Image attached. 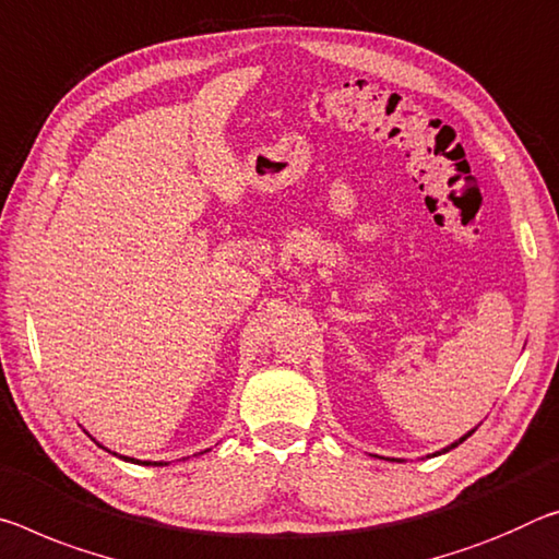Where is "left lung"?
Instances as JSON below:
<instances>
[{"mask_svg":"<svg viewBox=\"0 0 559 559\" xmlns=\"http://www.w3.org/2000/svg\"><path fill=\"white\" fill-rule=\"evenodd\" d=\"M471 436H473V430H471V432H467V436H465V438H471ZM465 438H460V440H457V442H453V445H450V448H457V445H460V442H463ZM450 448H445V453H448V450H450Z\"/></svg>","mask_w":559,"mask_h":559,"instance_id":"1","label":"left lung"}]
</instances>
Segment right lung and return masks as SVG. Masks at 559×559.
I'll return each instance as SVG.
<instances>
[{"mask_svg":"<svg viewBox=\"0 0 559 559\" xmlns=\"http://www.w3.org/2000/svg\"><path fill=\"white\" fill-rule=\"evenodd\" d=\"M123 460H131V463H139V460H134V457H123ZM144 465H164V463H148V460H146Z\"/></svg>","mask_w":559,"mask_h":559,"instance_id":"obj_1","label":"right lung"}]
</instances>
